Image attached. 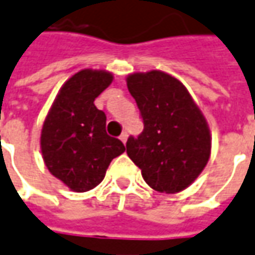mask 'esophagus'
Returning a JSON list of instances; mask_svg holds the SVG:
<instances>
[{
	"instance_id": "esophagus-1",
	"label": "esophagus",
	"mask_w": 255,
	"mask_h": 255,
	"mask_svg": "<svg viewBox=\"0 0 255 255\" xmlns=\"http://www.w3.org/2000/svg\"><path fill=\"white\" fill-rule=\"evenodd\" d=\"M128 136H129V134H128V131H124V133H122V134L119 136V139L122 140L124 143H126V140H128Z\"/></svg>"
}]
</instances>
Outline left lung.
<instances>
[{"mask_svg":"<svg viewBox=\"0 0 255 255\" xmlns=\"http://www.w3.org/2000/svg\"><path fill=\"white\" fill-rule=\"evenodd\" d=\"M144 129L126 141V153L150 187L167 194L185 189L211 155V131L181 81L163 71L128 77Z\"/></svg>","mask_w":255,"mask_h":255,"instance_id":"left-lung-1","label":"left lung"}]
</instances>
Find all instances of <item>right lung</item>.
I'll list each match as a JSON object with an SVG mask.
<instances>
[{"instance_id": "1", "label": "right lung", "mask_w": 255, "mask_h": 255, "mask_svg": "<svg viewBox=\"0 0 255 255\" xmlns=\"http://www.w3.org/2000/svg\"><path fill=\"white\" fill-rule=\"evenodd\" d=\"M102 70H81L61 87L42 129L46 167L70 189L85 192L105 177L111 161L126 147L107 133V115L94 105L112 83Z\"/></svg>"}]
</instances>
